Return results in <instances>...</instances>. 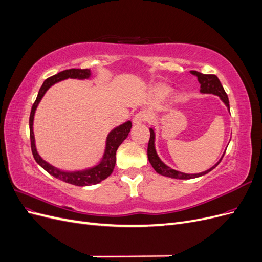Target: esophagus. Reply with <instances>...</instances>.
Masks as SVG:
<instances>
[{
    "label": "esophagus",
    "instance_id": "34e87169",
    "mask_svg": "<svg viewBox=\"0 0 262 262\" xmlns=\"http://www.w3.org/2000/svg\"><path fill=\"white\" fill-rule=\"evenodd\" d=\"M147 120H148V115L146 113H144V112H140V113H138L136 116L133 117V124L138 125V124L143 123V122H145Z\"/></svg>",
    "mask_w": 262,
    "mask_h": 262
}]
</instances>
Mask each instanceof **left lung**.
<instances>
[{"instance_id": "left-lung-1", "label": "left lung", "mask_w": 262, "mask_h": 262, "mask_svg": "<svg viewBox=\"0 0 262 262\" xmlns=\"http://www.w3.org/2000/svg\"><path fill=\"white\" fill-rule=\"evenodd\" d=\"M191 73L196 76L198 82L200 83V93L213 94V95H215V96H219L220 99L224 102V105L226 106L227 110L229 112L228 97L223 89V86H222L220 80L217 78V76L213 75V74H202L200 72H196V71H191ZM149 132H150V137H149L148 146H147L148 161H149L150 165H152V167L155 169V171L165 177L175 178V179H192V178H198V177H201L203 175H207L208 172H210L211 170H213L216 167L225 154L224 153L223 155H222L220 161L215 165L212 166V167L208 170L202 171V172H198V173L182 172V171H179V170H176V169L169 167V166L166 165L161 160L160 156L157 155L156 147H155V131L153 128H149Z\"/></svg>"}]
</instances>
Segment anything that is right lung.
<instances>
[{
  "label": "right lung",
  "instance_id": "add662e5",
  "mask_svg": "<svg viewBox=\"0 0 262 262\" xmlns=\"http://www.w3.org/2000/svg\"><path fill=\"white\" fill-rule=\"evenodd\" d=\"M93 75L92 71L90 69H70L62 71V72L55 74L43 82L40 90L38 92V96L36 101L34 102L33 108H31L30 117H29V131H30V143H31V152H33L35 161L41 166V167L48 171L51 176L58 178L62 181L68 182V184L74 185V186H91L96 185L105 180L110 173L113 172L115 165H116V152L118 147L121 145L122 142L129 136V132L132 128V122L129 120L120 125L116 126L108 133L106 138V144L105 150L102 154L99 162L92 166V167L85 168V169H78V170H63L60 168L54 167L48 162L42 160L41 156L39 155L37 147H36V141H35V134H34V118L37 107L39 102L41 101L45 94L47 93L50 87L54 84H57L61 81L68 80V78H73V80H89Z\"/></svg>",
  "mask_w": 262,
  "mask_h": 262
}]
</instances>
